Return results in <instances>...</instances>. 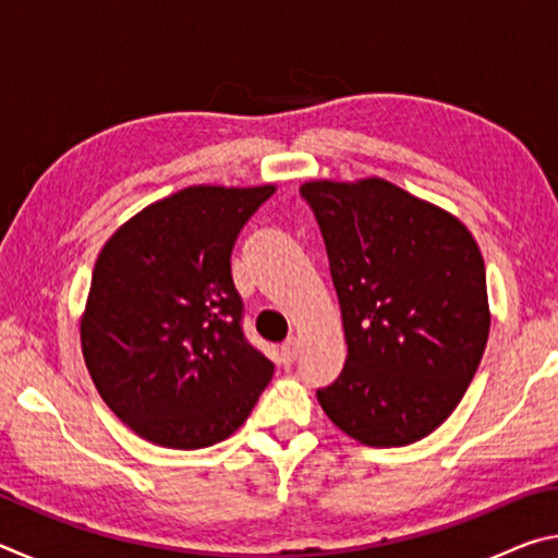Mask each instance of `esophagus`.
<instances>
[{
    "label": "esophagus",
    "mask_w": 558,
    "mask_h": 558,
    "mask_svg": "<svg viewBox=\"0 0 558 558\" xmlns=\"http://www.w3.org/2000/svg\"><path fill=\"white\" fill-rule=\"evenodd\" d=\"M298 354H300V342H298L295 337L288 339V342L280 347V359H282V362H286V364H292V362H295Z\"/></svg>",
    "instance_id": "1"
}]
</instances>
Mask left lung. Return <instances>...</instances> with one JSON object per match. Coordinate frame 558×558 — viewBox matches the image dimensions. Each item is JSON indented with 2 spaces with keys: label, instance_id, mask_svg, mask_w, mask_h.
I'll list each match as a JSON object with an SVG mask.
<instances>
[{
  "label": "left lung",
  "instance_id": "8db88e82",
  "mask_svg": "<svg viewBox=\"0 0 558 558\" xmlns=\"http://www.w3.org/2000/svg\"><path fill=\"white\" fill-rule=\"evenodd\" d=\"M327 245L347 362L317 391L335 426L372 448L430 436L485 354V260L456 214L381 177L300 184Z\"/></svg>",
  "mask_w": 558,
  "mask_h": 558
}]
</instances>
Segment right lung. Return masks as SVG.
<instances>
[{"instance_id": "1", "label": "right lung", "mask_w": 558, "mask_h": 558, "mask_svg": "<svg viewBox=\"0 0 558 558\" xmlns=\"http://www.w3.org/2000/svg\"><path fill=\"white\" fill-rule=\"evenodd\" d=\"M276 184H194L118 226L93 268L81 349L110 411L155 446L199 450L239 430L272 379L243 339L235 235Z\"/></svg>"}]
</instances>
